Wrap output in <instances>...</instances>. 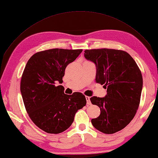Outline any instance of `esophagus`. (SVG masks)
Masks as SVG:
<instances>
[{
  "label": "esophagus",
  "instance_id": "esophagus-1",
  "mask_svg": "<svg viewBox=\"0 0 158 158\" xmlns=\"http://www.w3.org/2000/svg\"><path fill=\"white\" fill-rule=\"evenodd\" d=\"M86 102H87V105H91V102L90 101V97L86 96Z\"/></svg>",
  "mask_w": 158,
  "mask_h": 158
}]
</instances>
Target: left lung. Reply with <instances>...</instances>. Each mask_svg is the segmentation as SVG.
Segmentation results:
<instances>
[{"label":"left lung","instance_id":"8db88e82","mask_svg":"<svg viewBox=\"0 0 158 158\" xmlns=\"http://www.w3.org/2000/svg\"><path fill=\"white\" fill-rule=\"evenodd\" d=\"M84 57L96 64V82L107 88L106 97H92L101 114L91 123L97 130L113 134L124 129L139 106L143 78L139 68L127 52L114 49H92Z\"/></svg>","mask_w":158,"mask_h":158}]
</instances>
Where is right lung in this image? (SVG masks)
I'll use <instances>...</instances> for the list:
<instances>
[{"label":"right lung","instance_id":"1","mask_svg":"<svg viewBox=\"0 0 158 158\" xmlns=\"http://www.w3.org/2000/svg\"><path fill=\"white\" fill-rule=\"evenodd\" d=\"M82 49H50L37 52L28 60L21 80L27 113L34 124L48 133L58 134L71 126L77 110L86 105L81 92L64 94L61 84L68 65Z\"/></svg>","mask_w":158,"mask_h":158}]
</instances>
